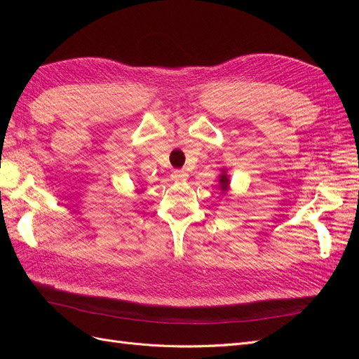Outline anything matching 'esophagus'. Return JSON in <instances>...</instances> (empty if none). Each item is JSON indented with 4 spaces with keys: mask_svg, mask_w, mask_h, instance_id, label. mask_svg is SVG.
Listing matches in <instances>:
<instances>
[{
    "mask_svg": "<svg viewBox=\"0 0 359 359\" xmlns=\"http://www.w3.org/2000/svg\"><path fill=\"white\" fill-rule=\"evenodd\" d=\"M172 180L173 181H182V180H187V172L186 170H180V169H177V170H173L172 172Z\"/></svg>",
    "mask_w": 359,
    "mask_h": 359,
    "instance_id": "obj_1",
    "label": "esophagus"
}]
</instances>
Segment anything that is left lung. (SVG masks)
Returning a JSON list of instances; mask_svg holds the SVG:
<instances>
[{"instance_id": "left-lung-1", "label": "left lung", "mask_w": 359, "mask_h": 359, "mask_svg": "<svg viewBox=\"0 0 359 359\" xmlns=\"http://www.w3.org/2000/svg\"><path fill=\"white\" fill-rule=\"evenodd\" d=\"M220 189L223 193L227 191V189H229V177L226 175V172L223 170V173L220 175Z\"/></svg>"}]
</instances>
